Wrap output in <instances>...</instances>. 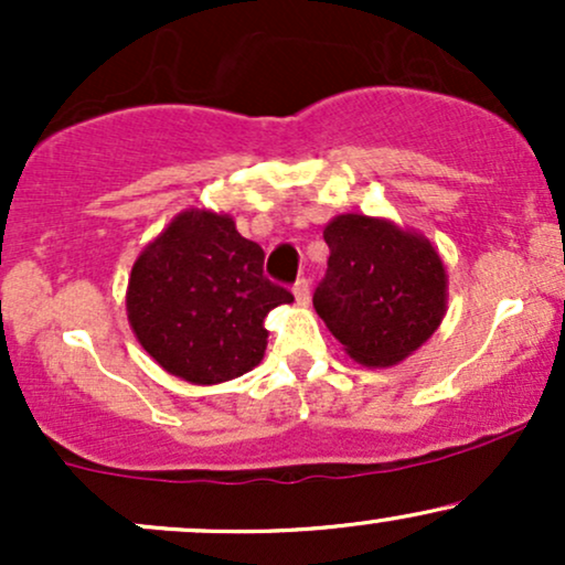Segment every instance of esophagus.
Returning a JSON list of instances; mask_svg holds the SVG:
<instances>
[{"label": "esophagus", "mask_w": 565, "mask_h": 565, "mask_svg": "<svg viewBox=\"0 0 565 565\" xmlns=\"http://www.w3.org/2000/svg\"><path fill=\"white\" fill-rule=\"evenodd\" d=\"M291 291H295V300L300 305H308L310 302V284L308 278H297L295 287H291Z\"/></svg>", "instance_id": "1"}]
</instances>
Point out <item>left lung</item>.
I'll list each match as a JSON object with an SVG mask.
<instances>
[{
	"label": "left lung",
	"mask_w": 565,
	"mask_h": 565,
	"mask_svg": "<svg viewBox=\"0 0 565 565\" xmlns=\"http://www.w3.org/2000/svg\"><path fill=\"white\" fill-rule=\"evenodd\" d=\"M323 242L329 263L313 308L350 359L395 366L430 340L446 316L449 278L423 233L382 217L337 215Z\"/></svg>",
	"instance_id": "obj_1"
}]
</instances>
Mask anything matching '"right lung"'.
<instances>
[{
  "label": "right lung",
  "mask_w": 565,
  "mask_h": 565,
  "mask_svg": "<svg viewBox=\"0 0 565 565\" xmlns=\"http://www.w3.org/2000/svg\"><path fill=\"white\" fill-rule=\"evenodd\" d=\"M265 252L236 231L231 215L185 210L132 265L127 319L164 372L193 382L242 377L263 361L265 316L291 302L263 276Z\"/></svg>",
  "instance_id": "1"
}]
</instances>
